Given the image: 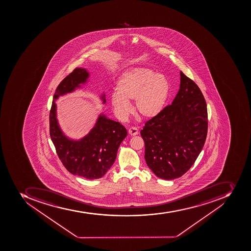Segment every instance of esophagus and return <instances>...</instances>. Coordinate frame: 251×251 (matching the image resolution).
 I'll return each mask as SVG.
<instances>
[{
    "mask_svg": "<svg viewBox=\"0 0 251 251\" xmlns=\"http://www.w3.org/2000/svg\"><path fill=\"white\" fill-rule=\"evenodd\" d=\"M138 128H136V127L132 126L128 128V133H129L131 136H136V135L138 134Z\"/></svg>",
    "mask_w": 251,
    "mask_h": 251,
    "instance_id": "obj_1",
    "label": "esophagus"
}]
</instances>
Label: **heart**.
Masks as SVG:
<instances>
[{
	"mask_svg": "<svg viewBox=\"0 0 251 251\" xmlns=\"http://www.w3.org/2000/svg\"><path fill=\"white\" fill-rule=\"evenodd\" d=\"M117 93L111 104L117 116L124 119L130 111L128 101L134 100L136 113L144 119H153L161 112L168 98L170 85L166 77L147 68L128 70L116 82Z\"/></svg>",
	"mask_w": 251,
	"mask_h": 251,
	"instance_id": "1",
	"label": "heart"
}]
</instances>
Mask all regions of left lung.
<instances>
[{
	"label": "left lung",
	"mask_w": 251,
	"mask_h": 251,
	"mask_svg": "<svg viewBox=\"0 0 251 251\" xmlns=\"http://www.w3.org/2000/svg\"><path fill=\"white\" fill-rule=\"evenodd\" d=\"M207 130L205 98L196 83L180 71V89L172 104L148 120L140 131L147 165L164 180L180 177L197 159Z\"/></svg>",
	"instance_id": "8db88e82"
}]
</instances>
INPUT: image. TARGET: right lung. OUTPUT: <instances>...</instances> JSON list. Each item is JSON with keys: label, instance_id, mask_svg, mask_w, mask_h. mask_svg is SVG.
<instances>
[{"label": "right lung", "instance_id": "1", "mask_svg": "<svg viewBox=\"0 0 251 251\" xmlns=\"http://www.w3.org/2000/svg\"><path fill=\"white\" fill-rule=\"evenodd\" d=\"M88 77L89 73L85 69L75 68L59 83L50 112V133L63 166L71 174L93 180L104 176L111 168L121 143L126 137L127 131L119 122L100 115L95 127L81 140L73 141L63 136L56 120L55 100L59 96L79 87Z\"/></svg>", "mask_w": 251, "mask_h": 251}]
</instances>
